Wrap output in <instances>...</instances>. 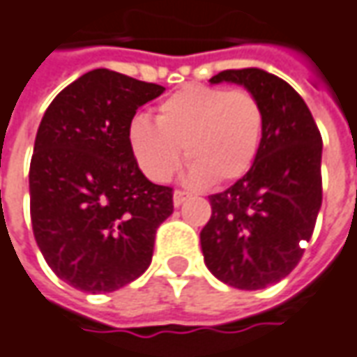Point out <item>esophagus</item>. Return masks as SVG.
Masks as SVG:
<instances>
[{"label": "esophagus", "mask_w": 357, "mask_h": 357, "mask_svg": "<svg viewBox=\"0 0 357 357\" xmlns=\"http://www.w3.org/2000/svg\"><path fill=\"white\" fill-rule=\"evenodd\" d=\"M188 200V192H184V190H174L173 194V202L174 206H181Z\"/></svg>", "instance_id": "esophagus-1"}]
</instances>
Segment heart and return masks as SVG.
<instances>
[{
  "label": "heart",
  "instance_id": "b5f03b06",
  "mask_svg": "<svg viewBox=\"0 0 357 357\" xmlns=\"http://www.w3.org/2000/svg\"><path fill=\"white\" fill-rule=\"evenodd\" d=\"M264 136V108L249 89L184 85L155 108V122L136 116L130 149L142 171L165 183L183 159L194 184H227L255 165Z\"/></svg>",
  "mask_w": 357,
  "mask_h": 357
}]
</instances>
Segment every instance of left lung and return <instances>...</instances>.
I'll return each mask as SVG.
<instances>
[{"mask_svg": "<svg viewBox=\"0 0 357 357\" xmlns=\"http://www.w3.org/2000/svg\"><path fill=\"white\" fill-rule=\"evenodd\" d=\"M231 81L255 93L264 108V136L250 171L210 196L211 218L200 231L204 262L237 289H262L301 260L323 202V137L305 100L291 85L257 68L225 70L210 83Z\"/></svg>", "mask_w": 357, "mask_h": 357, "instance_id": "1", "label": "left lung"}]
</instances>
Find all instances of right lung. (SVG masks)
Returning <instances> with one entry per match:
<instances>
[{
  "instance_id": "1",
  "label": "right lung",
  "mask_w": 357,
  "mask_h": 357,
  "mask_svg": "<svg viewBox=\"0 0 357 357\" xmlns=\"http://www.w3.org/2000/svg\"><path fill=\"white\" fill-rule=\"evenodd\" d=\"M163 91L93 70L44 112L29 171L33 233L52 272L81 291H116L142 276L173 213V188L146 178L128 142L137 108Z\"/></svg>"
}]
</instances>
